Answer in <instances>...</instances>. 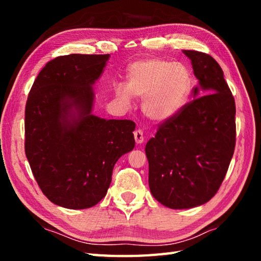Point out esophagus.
I'll return each instance as SVG.
<instances>
[{
	"mask_svg": "<svg viewBox=\"0 0 261 261\" xmlns=\"http://www.w3.org/2000/svg\"><path fill=\"white\" fill-rule=\"evenodd\" d=\"M134 135H135V139H136L137 145H140V143L143 142V132H142V130H140V129L136 130L134 132Z\"/></svg>",
	"mask_w": 261,
	"mask_h": 261,
	"instance_id": "1",
	"label": "esophagus"
}]
</instances>
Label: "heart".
Listing matches in <instances>:
<instances>
[{
    "label": "heart",
    "instance_id": "obj_1",
    "mask_svg": "<svg viewBox=\"0 0 261 261\" xmlns=\"http://www.w3.org/2000/svg\"><path fill=\"white\" fill-rule=\"evenodd\" d=\"M192 91V77L181 65L165 59H142L127 68L126 86L116 85L115 96L131 104L142 98V111L156 123L169 121L184 109Z\"/></svg>",
    "mask_w": 261,
    "mask_h": 261
}]
</instances>
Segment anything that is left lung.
I'll return each mask as SVG.
<instances>
[{"label": "left lung", "instance_id": "1", "mask_svg": "<svg viewBox=\"0 0 261 261\" xmlns=\"http://www.w3.org/2000/svg\"><path fill=\"white\" fill-rule=\"evenodd\" d=\"M182 53L199 82L195 98L160 124L146 145L152 196L175 210L198 206L215 195L236 146V103L222 68L207 54Z\"/></svg>", "mask_w": 261, "mask_h": 261}]
</instances>
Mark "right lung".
<instances>
[{
  "label": "right lung",
  "instance_id": "1",
  "mask_svg": "<svg viewBox=\"0 0 261 261\" xmlns=\"http://www.w3.org/2000/svg\"><path fill=\"white\" fill-rule=\"evenodd\" d=\"M110 55L73 54L41 69L25 104L24 150L46 197L70 210L107 195L118 159L135 148L131 120L92 114L93 84Z\"/></svg>",
  "mask_w": 261,
  "mask_h": 261
}]
</instances>
